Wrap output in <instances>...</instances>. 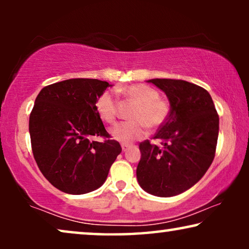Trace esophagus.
I'll use <instances>...</instances> for the list:
<instances>
[{
    "label": "esophagus",
    "mask_w": 249,
    "mask_h": 249,
    "mask_svg": "<svg viewBox=\"0 0 249 249\" xmlns=\"http://www.w3.org/2000/svg\"><path fill=\"white\" fill-rule=\"evenodd\" d=\"M121 147H122V151H124V152H127L128 149L131 147V146H130V145H128V144H122V145H121Z\"/></svg>",
    "instance_id": "1"
}]
</instances>
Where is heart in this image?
<instances>
[{"mask_svg":"<svg viewBox=\"0 0 249 249\" xmlns=\"http://www.w3.org/2000/svg\"><path fill=\"white\" fill-rule=\"evenodd\" d=\"M118 94H122L129 102L136 104L130 114L132 121L121 122L111 129V135L115 141L131 142L142 139L146 135V127L158 129L168 120L170 103L160 97L158 89L146 84H135L117 88ZM95 108L102 120L113 124L119 113V103L115 95L110 90L102 93L95 103Z\"/></svg>","mask_w":249,"mask_h":249,"instance_id":"heart-1","label":"heart"}]
</instances>
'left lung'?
I'll use <instances>...</instances> for the list:
<instances>
[{"label": "left lung", "mask_w": 249, "mask_h": 249, "mask_svg": "<svg viewBox=\"0 0 249 249\" xmlns=\"http://www.w3.org/2000/svg\"><path fill=\"white\" fill-rule=\"evenodd\" d=\"M169 98L168 120L153 139L139 144L137 179L159 197L179 195L193 187L212 164L219 136V114L209 91L180 79H151Z\"/></svg>", "instance_id": "obj_1"}]
</instances>
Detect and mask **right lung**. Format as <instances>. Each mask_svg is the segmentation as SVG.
<instances>
[{"label": "right lung", "instance_id": "right-lung-1", "mask_svg": "<svg viewBox=\"0 0 249 249\" xmlns=\"http://www.w3.org/2000/svg\"><path fill=\"white\" fill-rule=\"evenodd\" d=\"M107 81L74 78L45 86L29 117L34 159L43 176L61 192L81 195L103 185L120 154L95 103ZM102 137L95 142L91 137Z\"/></svg>", "mask_w": 249, "mask_h": 249}]
</instances>
